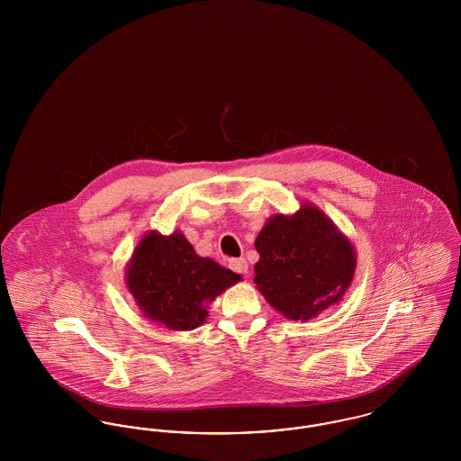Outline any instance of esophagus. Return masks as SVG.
Masks as SVG:
<instances>
[{"instance_id":"34e87169","label":"esophagus","mask_w":461,"mask_h":461,"mask_svg":"<svg viewBox=\"0 0 461 461\" xmlns=\"http://www.w3.org/2000/svg\"><path fill=\"white\" fill-rule=\"evenodd\" d=\"M230 267L235 271V273H239V275H247V271H249V264L245 259H231L230 261Z\"/></svg>"}]
</instances>
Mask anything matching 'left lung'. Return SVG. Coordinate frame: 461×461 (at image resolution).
<instances>
[{
  "label": "left lung",
  "mask_w": 461,
  "mask_h": 461,
  "mask_svg": "<svg viewBox=\"0 0 461 461\" xmlns=\"http://www.w3.org/2000/svg\"><path fill=\"white\" fill-rule=\"evenodd\" d=\"M254 284L280 314L294 321L316 318L342 301L356 271V249L316 205L273 214L256 239Z\"/></svg>",
  "instance_id": "8db88e82"
}]
</instances>
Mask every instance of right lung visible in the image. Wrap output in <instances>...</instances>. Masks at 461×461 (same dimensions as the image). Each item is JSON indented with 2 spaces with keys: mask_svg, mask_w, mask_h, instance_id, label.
<instances>
[{
  "mask_svg": "<svg viewBox=\"0 0 461 461\" xmlns=\"http://www.w3.org/2000/svg\"><path fill=\"white\" fill-rule=\"evenodd\" d=\"M240 275L200 258L181 231H149L126 266V286L141 314L155 325L186 331L205 323L209 304Z\"/></svg>",
  "mask_w": 461,
  "mask_h": 461,
  "instance_id": "right-lung-1",
  "label": "right lung"
}]
</instances>
